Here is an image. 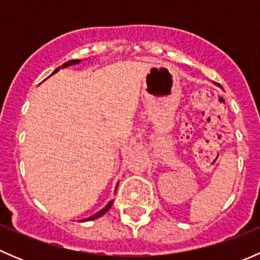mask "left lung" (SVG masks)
Returning a JSON list of instances; mask_svg holds the SVG:
<instances>
[{"mask_svg": "<svg viewBox=\"0 0 260 260\" xmlns=\"http://www.w3.org/2000/svg\"><path fill=\"white\" fill-rule=\"evenodd\" d=\"M215 84H217V83H215ZM217 85H220V84H217Z\"/></svg>", "mask_w": 260, "mask_h": 260, "instance_id": "left-lung-1", "label": "left lung"}]
</instances>
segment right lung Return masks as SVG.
I'll return each mask as SVG.
<instances>
[{
	"mask_svg": "<svg viewBox=\"0 0 260 260\" xmlns=\"http://www.w3.org/2000/svg\"><path fill=\"white\" fill-rule=\"evenodd\" d=\"M79 61H80V60H70V61L65 62V64L62 65V67H68V65H72V64H78V62H79ZM57 70H59V68H57V69L55 70L54 73H56ZM112 204H113V200H112V201H109V204H108V205H107L106 208H104V209H102L101 211H98V212H96V214H94L93 216L88 217V220H94V219H96V217L102 216V215H103V214H106V212L109 210V208H111V206H112Z\"/></svg>",
	"mask_w": 260,
	"mask_h": 260,
	"instance_id": "right-lung-1",
	"label": "right lung"
}]
</instances>
